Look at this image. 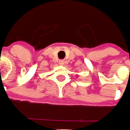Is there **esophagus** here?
Instances as JSON below:
<instances>
[{
    "label": "esophagus",
    "instance_id": "esophagus-1",
    "mask_svg": "<svg viewBox=\"0 0 130 130\" xmlns=\"http://www.w3.org/2000/svg\"><path fill=\"white\" fill-rule=\"evenodd\" d=\"M64 62H65L64 60H60V61H59V64H60V65H63V64L64 63Z\"/></svg>",
    "mask_w": 130,
    "mask_h": 130
}]
</instances>
